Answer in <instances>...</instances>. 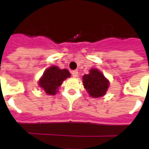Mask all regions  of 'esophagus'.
Here are the masks:
<instances>
[{"label": "esophagus", "mask_w": 149, "mask_h": 149, "mask_svg": "<svg viewBox=\"0 0 149 149\" xmlns=\"http://www.w3.org/2000/svg\"><path fill=\"white\" fill-rule=\"evenodd\" d=\"M78 75H79V72H78L77 70H73V71H72V76L73 77H77Z\"/></svg>", "instance_id": "1"}]
</instances>
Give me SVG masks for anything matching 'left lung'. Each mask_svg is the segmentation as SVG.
<instances>
[{
  "mask_svg": "<svg viewBox=\"0 0 149 149\" xmlns=\"http://www.w3.org/2000/svg\"><path fill=\"white\" fill-rule=\"evenodd\" d=\"M83 83L89 94L93 97H100L106 93L109 86V81L99 70L93 69L90 74L83 77Z\"/></svg>",
  "mask_w": 149,
  "mask_h": 149,
  "instance_id": "1",
  "label": "left lung"
}]
</instances>
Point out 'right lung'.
<instances>
[{
  "label": "right lung",
  "mask_w": 149,
  "mask_h": 149,
  "mask_svg": "<svg viewBox=\"0 0 149 149\" xmlns=\"http://www.w3.org/2000/svg\"><path fill=\"white\" fill-rule=\"evenodd\" d=\"M70 77V73L67 70H60L57 66H52L45 70L38 84L45 93L54 95L63 80Z\"/></svg>",
  "instance_id": "1"
}]
</instances>
